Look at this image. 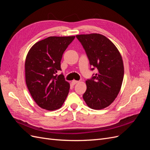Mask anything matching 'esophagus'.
<instances>
[{"mask_svg": "<svg viewBox=\"0 0 150 150\" xmlns=\"http://www.w3.org/2000/svg\"><path fill=\"white\" fill-rule=\"evenodd\" d=\"M78 83H79V81H76V80H73L72 81V84H73V85H74V84H77Z\"/></svg>", "mask_w": 150, "mask_h": 150, "instance_id": "1", "label": "esophagus"}]
</instances>
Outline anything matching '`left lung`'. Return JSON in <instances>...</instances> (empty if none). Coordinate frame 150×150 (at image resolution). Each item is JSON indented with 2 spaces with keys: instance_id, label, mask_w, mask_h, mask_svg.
I'll return each mask as SVG.
<instances>
[{
  "instance_id": "8db88e82",
  "label": "left lung",
  "mask_w": 150,
  "mask_h": 150,
  "mask_svg": "<svg viewBox=\"0 0 150 150\" xmlns=\"http://www.w3.org/2000/svg\"><path fill=\"white\" fill-rule=\"evenodd\" d=\"M93 68L98 72L86 81L83 98L88 106L102 110L109 106L118 95L124 77L123 61L118 49L100 34L77 35Z\"/></svg>"
}]
</instances>
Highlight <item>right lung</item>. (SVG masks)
I'll use <instances>...</instances> for the list:
<instances>
[{
    "label": "right lung",
    "mask_w": 150,
    "mask_h": 150,
    "mask_svg": "<svg viewBox=\"0 0 150 150\" xmlns=\"http://www.w3.org/2000/svg\"><path fill=\"white\" fill-rule=\"evenodd\" d=\"M75 36H51L36 42L29 51L25 62V82L38 105L49 111L59 109L69 91L70 84L61 71L62 54Z\"/></svg>",
    "instance_id": "add662e5"
}]
</instances>
